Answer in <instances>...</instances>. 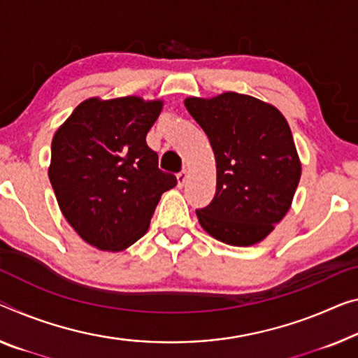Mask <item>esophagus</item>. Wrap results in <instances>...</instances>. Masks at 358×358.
Wrapping results in <instances>:
<instances>
[{"mask_svg":"<svg viewBox=\"0 0 358 358\" xmlns=\"http://www.w3.org/2000/svg\"><path fill=\"white\" fill-rule=\"evenodd\" d=\"M187 178H189V173H187L185 169L178 174V187H179V189H182L184 184L187 182Z\"/></svg>","mask_w":358,"mask_h":358,"instance_id":"1","label":"esophagus"}]
</instances>
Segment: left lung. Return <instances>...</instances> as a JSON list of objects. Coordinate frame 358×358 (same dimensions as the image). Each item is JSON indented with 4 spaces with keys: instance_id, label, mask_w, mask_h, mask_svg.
Segmentation results:
<instances>
[{
    "instance_id": "obj_1",
    "label": "left lung",
    "mask_w": 358,
    "mask_h": 358,
    "mask_svg": "<svg viewBox=\"0 0 358 358\" xmlns=\"http://www.w3.org/2000/svg\"><path fill=\"white\" fill-rule=\"evenodd\" d=\"M216 158V195L198 222L222 243H259L287 216L301 160L287 118L272 103L238 92L187 97Z\"/></svg>"
}]
</instances>
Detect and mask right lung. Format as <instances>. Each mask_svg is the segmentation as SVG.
<instances>
[{"label":"right lung","mask_w":358,"mask_h":358,"mask_svg":"<svg viewBox=\"0 0 358 358\" xmlns=\"http://www.w3.org/2000/svg\"><path fill=\"white\" fill-rule=\"evenodd\" d=\"M162 99H86L59 126L48 174L60 211L87 245L118 252L144 236L178 180L158 168L145 137Z\"/></svg>","instance_id":"add662e5"}]
</instances>
